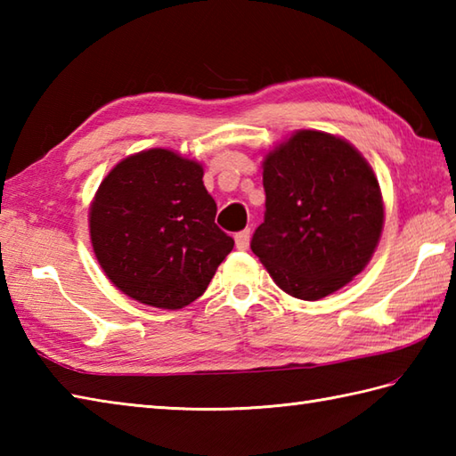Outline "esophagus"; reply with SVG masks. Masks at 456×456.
Segmentation results:
<instances>
[{
    "label": "esophagus",
    "instance_id": "34e87169",
    "mask_svg": "<svg viewBox=\"0 0 456 456\" xmlns=\"http://www.w3.org/2000/svg\"><path fill=\"white\" fill-rule=\"evenodd\" d=\"M248 240H251V231H248V229L240 231V233L235 235V245H237V248H240V251L248 248Z\"/></svg>",
    "mask_w": 456,
    "mask_h": 456
}]
</instances>
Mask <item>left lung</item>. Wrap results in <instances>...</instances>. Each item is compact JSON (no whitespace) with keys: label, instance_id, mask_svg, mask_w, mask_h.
<instances>
[{"label":"left lung","instance_id":"left-lung-1","mask_svg":"<svg viewBox=\"0 0 456 456\" xmlns=\"http://www.w3.org/2000/svg\"><path fill=\"white\" fill-rule=\"evenodd\" d=\"M265 221L251 248L276 287L320 300L360 274L376 253L386 208L368 159L322 130H297L265 154Z\"/></svg>","mask_w":456,"mask_h":456}]
</instances>
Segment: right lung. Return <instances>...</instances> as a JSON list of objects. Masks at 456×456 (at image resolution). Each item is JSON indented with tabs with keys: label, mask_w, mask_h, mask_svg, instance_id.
<instances>
[{
	"label": "right lung",
	"mask_w": 456,
	"mask_h": 456,
	"mask_svg": "<svg viewBox=\"0 0 456 456\" xmlns=\"http://www.w3.org/2000/svg\"><path fill=\"white\" fill-rule=\"evenodd\" d=\"M198 159L150 148L120 159L98 185L88 229L98 265L140 305L180 310L200 298L235 240Z\"/></svg>",
	"instance_id": "right-lung-1"
}]
</instances>
